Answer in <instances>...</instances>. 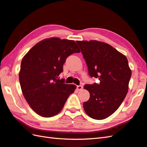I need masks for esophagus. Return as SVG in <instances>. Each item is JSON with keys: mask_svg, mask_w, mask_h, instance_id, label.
<instances>
[{"mask_svg": "<svg viewBox=\"0 0 147 147\" xmlns=\"http://www.w3.org/2000/svg\"><path fill=\"white\" fill-rule=\"evenodd\" d=\"M77 88L78 90H82V88H83V86L82 85H78L77 86Z\"/></svg>", "mask_w": 147, "mask_h": 147, "instance_id": "esophagus-1", "label": "esophagus"}]
</instances>
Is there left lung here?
Returning a JSON list of instances; mask_svg holds the SVG:
<instances>
[{
	"instance_id": "1",
	"label": "left lung",
	"mask_w": 147,
	"mask_h": 147,
	"mask_svg": "<svg viewBox=\"0 0 147 147\" xmlns=\"http://www.w3.org/2000/svg\"><path fill=\"white\" fill-rule=\"evenodd\" d=\"M91 77L98 84H86L90 98L84 103L85 113L96 120L109 117L119 109L128 90L131 71L127 57L113 47L96 40L77 41Z\"/></svg>"
}]
</instances>
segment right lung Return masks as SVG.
I'll list each match as a JSON object with an SVG mask.
<instances>
[{"instance_id": "right-lung-1", "label": "right lung", "mask_w": 147, "mask_h": 147, "mask_svg": "<svg viewBox=\"0 0 147 147\" xmlns=\"http://www.w3.org/2000/svg\"><path fill=\"white\" fill-rule=\"evenodd\" d=\"M80 51L75 41L44 39L35 45L21 62L19 81L24 98L35 113L51 117L62 110L76 86L59 76L66 59Z\"/></svg>"}]
</instances>
